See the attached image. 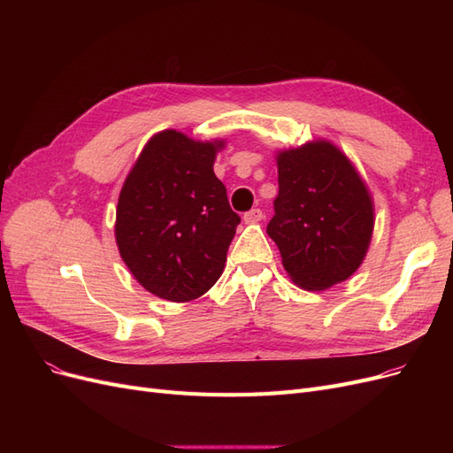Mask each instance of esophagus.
Wrapping results in <instances>:
<instances>
[{
  "instance_id": "34e87169",
  "label": "esophagus",
  "mask_w": 453,
  "mask_h": 453,
  "mask_svg": "<svg viewBox=\"0 0 453 453\" xmlns=\"http://www.w3.org/2000/svg\"><path fill=\"white\" fill-rule=\"evenodd\" d=\"M263 211L260 210H251V211H248L243 215V221L248 223V225H255V223H258V221H263Z\"/></svg>"
}]
</instances>
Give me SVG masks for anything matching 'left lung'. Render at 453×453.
Wrapping results in <instances>:
<instances>
[{"mask_svg": "<svg viewBox=\"0 0 453 453\" xmlns=\"http://www.w3.org/2000/svg\"><path fill=\"white\" fill-rule=\"evenodd\" d=\"M280 193L266 226L298 287L326 291L363 265L374 232L372 195L346 153L311 140L276 153Z\"/></svg>", "mask_w": 453, "mask_h": 453, "instance_id": "obj_1", "label": "left lung"}]
</instances>
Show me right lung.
I'll return each mask as SVG.
<instances>
[{
    "label": "right lung",
    "instance_id": "1",
    "mask_svg": "<svg viewBox=\"0 0 453 453\" xmlns=\"http://www.w3.org/2000/svg\"><path fill=\"white\" fill-rule=\"evenodd\" d=\"M225 140L180 130L150 138L122 183L115 240L138 283L158 298L190 303L221 278L240 217L213 173Z\"/></svg>",
    "mask_w": 453,
    "mask_h": 453
}]
</instances>
